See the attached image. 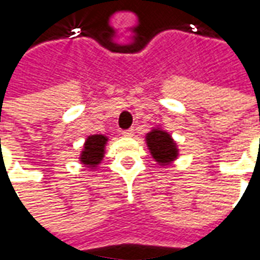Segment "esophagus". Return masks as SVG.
<instances>
[{"mask_svg": "<svg viewBox=\"0 0 260 260\" xmlns=\"http://www.w3.org/2000/svg\"><path fill=\"white\" fill-rule=\"evenodd\" d=\"M122 135L126 136V138H131V136H134V129H125V131H122Z\"/></svg>", "mask_w": 260, "mask_h": 260, "instance_id": "1", "label": "esophagus"}]
</instances>
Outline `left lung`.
Returning a JSON list of instances; mask_svg holds the SVG:
<instances>
[{
  "label": "left lung",
  "instance_id": "obj_1",
  "mask_svg": "<svg viewBox=\"0 0 260 260\" xmlns=\"http://www.w3.org/2000/svg\"><path fill=\"white\" fill-rule=\"evenodd\" d=\"M145 138H146L149 152L160 166H169L174 160H177L178 154H180L177 142L161 126L153 128L150 132H147Z\"/></svg>",
  "mask_w": 260,
  "mask_h": 260
}]
</instances>
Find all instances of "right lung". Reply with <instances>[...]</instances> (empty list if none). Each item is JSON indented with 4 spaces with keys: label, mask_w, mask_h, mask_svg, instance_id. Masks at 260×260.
<instances>
[{
    "label": "right lung",
    "mask_w": 260,
    "mask_h": 260,
    "mask_svg": "<svg viewBox=\"0 0 260 260\" xmlns=\"http://www.w3.org/2000/svg\"><path fill=\"white\" fill-rule=\"evenodd\" d=\"M108 138L106 135H90L86 138L83 149L80 152L79 161L87 169L94 170L102 163Z\"/></svg>",
    "instance_id": "1"
}]
</instances>
